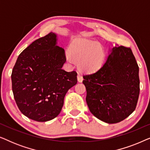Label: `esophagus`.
<instances>
[{
    "instance_id": "1",
    "label": "esophagus",
    "mask_w": 150,
    "mask_h": 150,
    "mask_svg": "<svg viewBox=\"0 0 150 150\" xmlns=\"http://www.w3.org/2000/svg\"><path fill=\"white\" fill-rule=\"evenodd\" d=\"M77 79H78V82H79V83H82V82H83V76H82L81 74H78Z\"/></svg>"
}]
</instances>
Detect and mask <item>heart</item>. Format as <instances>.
I'll return each mask as SVG.
<instances>
[{
    "label": "heart",
    "instance_id": "heart-1",
    "mask_svg": "<svg viewBox=\"0 0 150 150\" xmlns=\"http://www.w3.org/2000/svg\"><path fill=\"white\" fill-rule=\"evenodd\" d=\"M105 50L99 42L87 39H76L69 47L66 59L70 63L74 61L79 63V67L85 73H94L104 65Z\"/></svg>",
    "mask_w": 150,
    "mask_h": 150
}]
</instances>
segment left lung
<instances>
[{
	"mask_svg": "<svg viewBox=\"0 0 150 150\" xmlns=\"http://www.w3.org/2000/svg\"><path fill=\"white\" fill-rule=\"evenodd\" d=\"M90 112L107 124H116L135 110L139 96V66L130 48L109 49L99 70L83 76Z\"/></svg>",
	"mask_w": 150,
	"mask_h": 150,
	"instance_id": "8db88e82",
	"label": "left lung"
}]
</instances>
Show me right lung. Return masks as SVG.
<instances>
[{
    "label": "right lung",
    "mask_w": 150,
    "mask_h": 150,
    "mask_svg": "<svg viewBox=\"0 0 150 150\" xmlns=\"http://www.w3.org/2000/svg\"><path fill=\"white\" fill-rule=\"evenodd\" d=\"M50 32L18 56L11 74L14 99L20 111L37 122H48L60 113L67 91L76 85L77 73L62 69L64 49Z\"/></svg>",
    "instance_id": "1"
}]
</instances>
